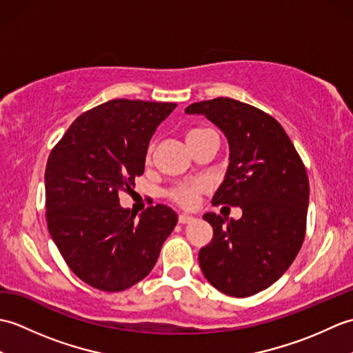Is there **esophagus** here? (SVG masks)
<instances>
[{
  "label": "esophagus",
  "mask_w": 353,
  "mask_h": 353,
  "mask_svg": "<svg viewBox=\"0 0 353 353\" xmlns=\"http://www.w3.org/2000/svg\"><path fill=\"white\" fill-rule=\"evenodd\" d=\"M192 220H194V216H191L188 214H181V215H179V223H181V224L191 223Z\"/></svg>",
  "instance_id": "esophagus-1"
}]
</instances>
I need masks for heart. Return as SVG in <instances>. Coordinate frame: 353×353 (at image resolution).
<instances>
[{
    "label": "heart",
    "instance_id": "heart-1",
    "mask_svg": "<svg viewBox=\"0 0 353 353\" xmlns=\"http://www.w3.org/2000/svg\"><path fill=\"white\" fill-rule=\"evenodd\" d=\"M212 133L211 130L208 129H192L186 134V141L191 142V141H196L201 137H205V134ZM152 152L153 148L150 147L147 150V156L145 159L147 162L152 159ZM209 190V183L205 181H192V182H186V183H181L177 185L176 188H172L170 191V199L177 203L179 206H183V208H192L199 203L200 197L203 196V194Z\"/></svg>",
    "mask_w": 353,
    "mask_h": 353
}]
</instances>
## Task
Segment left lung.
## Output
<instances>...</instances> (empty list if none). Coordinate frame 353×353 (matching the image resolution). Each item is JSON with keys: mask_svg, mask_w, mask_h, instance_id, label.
I'll return each mask as SVG.
<instances>
[{"mask_svg": "<svg viewBox=\"0 0 353 353\" xmlns=\"http://www.w3.org/2000/svg\"><path fill=\"white\" fill-rule=\"evenodd\" d=\"M185 112L205 115L228 138L229 167L212 205L243 211L228 223L203 215L214 236L199 252L200 268L224 294L253 296L279 279L302 247L310 201L305 165L283 127L250 104L219 97Z\"/></svg>", "mask_w": 353, "mask_h": 353, "instance_id": "obj_1", "label": "left lung"}]
</instances>
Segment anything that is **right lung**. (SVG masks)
<instances>
[{"mask_svg":"<svg viewBox=\"0 0 353 353\" xmlns=\"http://www.w3.org/2000/svg\"><path fill=\"white\" fill-rule=\"evenodd\" d=\"M176 103L117 99L81 114L51 150L45 206L52 241L72 273L123 291L152 272L177 214L165 205L139 219L119 205L145 167L148 142Z\"/></svg>","mask_w":353,"mask_h":353,"instance_id":"1","label":"right lung"}]
</instances>
